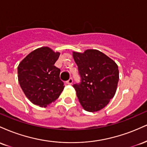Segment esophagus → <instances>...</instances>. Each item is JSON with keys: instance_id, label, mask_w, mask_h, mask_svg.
Returning a JSON list of instances; mask_svg holds the SVG:
<instances>
[{"instance_id": "obj_1", "label": "esophagus", "mask_w": 147, "mask_h": 147, "mask_svg": "<svg viewBox=\"0 0 147 147\" xmlns=\"http://www.w3.org/2000/svg\"><path fill=\"white\" fill-rule=\"evenodd\" d=\"M72 82H73V81H72V78H70L66 82V84H68V85H71V84H72Z\"/></svg>"}]
</instances>
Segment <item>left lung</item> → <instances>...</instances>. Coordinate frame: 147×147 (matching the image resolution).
Segmentation results:
<instances>
[{"label": "left lung", "mask_w": 147, "mask_h": 147, "mask_svg": "<svg viewBox=\"0 0 147 147\" xmlns=\"http://www.w3.org/2000/svg\"><path fill=\"white\" fill-rule=\"evenodd\" d=\"M72 56L82 79L80 84L73 85L81 105L88 112L100 111L116 92L119 81L117 63L93 49L83 53L72 52Z\"/></svg>", "instance_id": "1"}]
</instances>
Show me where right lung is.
<instances>
[{"instance_id": "right-lung-1", "label": "right lung", "mask_w": 147, "mask_h": 147, "mask_svg": "<svg viewBox=\"0 0 147 147\" xmlns=\"http://www.w3.org/2000/svg\"><path fill=\"white\" fill-rule=\"evenodd\" d=\"M59 55L60 52L48 47H41L30 52L18 65V82L27 98L35 105L46 107L63 90L60 69L55 65Z\"/></svg>"}]
</instances>
